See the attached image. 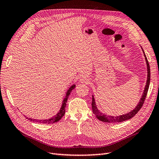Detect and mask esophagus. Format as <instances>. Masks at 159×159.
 Returning <instances> with one entry per match:
<instances>
[{
    "label": "esophagus",
    "mask_w": 159,
    "mask_h": 159,
    "mask_svg": "<svg viewBox=\"0 0 159 159\" xmlns=\"http://www.w3.org/2000/svg\"><path fill=\"white\" fill-rule=\"evenodd\" d=\"M80 81L81 83H88L89 82V79L85 76L81 77L80 79Z\"/></svg>",
    "instance_id": "1"
}]
</instances>
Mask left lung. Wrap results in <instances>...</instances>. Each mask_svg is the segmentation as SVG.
I'll return each mask as SVG.
<instances>
[{
  "mask_svg": "<svg viewBox=\"0 0 159 159\" xmlns=\"http://www.w3.org/2000/svg\"><path fill=\"white\" fill-rule=\"evenodd\" d=\"M142 50L144 53V56H145V60L147 62V83L145 87V89H144L143 93L142 95V97L141 98L140 100L137 104V106L135 107L133 110H132L131 111H130L128 113L126 114H123L121 115H119V116H109V115H107L103 113H102L98 109L97 105H96L95 103V101L94 99V96L92 95V103H91V106H92V110H93V113L95 115V117H97L100 121H102L103 122L105 123H119V122H122L124 121H127V120H129L130 119H131L133 117H134L135 115L139 110L141 109L144 103V102H145V99L146 98V96L148 92V89L149 88V84H150V80H151V71H150V66H149L148 61L147 60V56L144 52L143 48Z\"/></svg>",
  "mask_w": 159,
  "mask_h": 159,
  "instance_id": "left-lung-1",
  "label": "left lung"
}]
</instances>
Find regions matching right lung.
<instances>
[{
  "label": "right lung",
  "instance_id": "add662e5",
  "mask_svg": "<svg viewBox=\"0 0 159 159\" xmlns=\"http://www.w3.org/2000/svg\"><path fill=\"white\" fill-rule=\"evenodd\" d=\"M75 88V84L72 85L71 87L68 89V91H66V97L64 99L63 102H62L61 107L59 111V112L57 113L56 115H54V116H53L52 117H51L50 119H34L28 118V117H26V119L30 120V121H32V122H36V123H43V124H51V123H56V122H57L58 121H60V120L62 118V117L64 116V115L65 114L67 100H68V97H69L70 93L71 92V91L73 90Z\"/></svg>",
  "mask_w": 159,
  "mask_h": 159
}]
</instances>
